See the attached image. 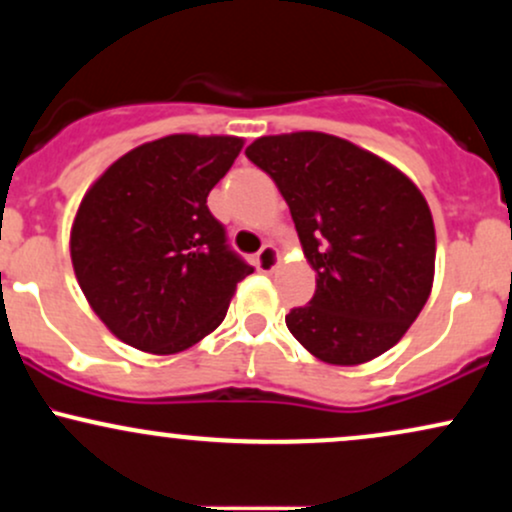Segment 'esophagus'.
<instances>
[{"instance_id":"esophagus-1","label":"esophagus","mask_w":512,"mask_h":512,"mask_svg":"<svg viewBox=\"0 0 512 512\" xmlns=\"http://www.w3.org/2000/svg\"><path fill=\"white\" fill-rule=\"evenodd\" d=\"M279 262H281V257H279V250L274 248L272 243H267L264 245V248L257 252V257H255V264H257V269H260L262 274H272L276 267H279Z\"/></svg>"}]
</instances>
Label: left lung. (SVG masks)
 I'll use <instances>...</instances> for the list:
<instances>
[{"instance_id": "left-lung-1", "label": "left lung", "mask_w": 512, "mask_h": 512, "mask_svg": "<svg viewBox=\"0 0 512 512\" xmlns=\"http://www.w3.org/2000/svg\"><path fill=\"white\" fill-rule=\"evenodd\" d=\"M245 156L276 182L315 269V296L286 315L289 332L332 366H361L392 349L436 274V228L419 187L325 132L269 134Z\"/></svg>"}]
</instances>
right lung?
<instances>
[{"label": "right lung", "mask_w": 512, "mask_h": 512, "mask_svg": "<svg viewBox=\"0 0 512 512\" xmlns=\"http://www.w3.org/2000/svg\"><path fill=\"white\" fill-rule=\"evenodd\" d=\"M243 139L168 134L127 151L88 187L69 252L93 313L120 342L168 356L221 325L252 274L211 216V187Z\"/></svg>", "instance_id": "add662e5"}]
</instances>
